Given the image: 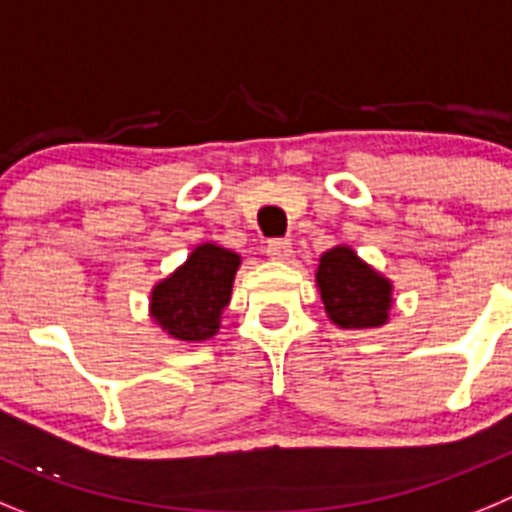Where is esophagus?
<instances>
[{"label":"esophagus","instance_id":"1","mask_svg":"<svg viewBox=\"0 0 512 512\" xmlns=\"http://www.w3.org/2000/svg\"><path fill=\"white\" fill-rule=\"evenodd\" d=\"M265 252L270 260H288V257L293 255V245H290L288 239H270Z\"/></svg>","mask_w":512,"mask_h":512}]
</instances>
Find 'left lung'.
Listing matches in <instances>:
<instances>
[{"label":"left lung","mask_w":512,"mask_h":512,"mask_svg":"<svg viewBox=\"0 0 512 512\" xmlns=\"http://www.w3.org/2000/svg\"><path fill=\"white\" fill-rule=\"evenodd\" d=\"M316 285L321 290L326 316L336 326L377 329L388 324L393 283L365 260H359L352 247H331L319 257Z\"/></svg>","instance_id":"left-lung-1"}]
</instances>
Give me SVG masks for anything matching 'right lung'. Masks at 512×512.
Returning a JSON list of instances; mask_svg holds the SVG:
<instances>
[{
	"mask_svg": "<svg viewBox=\"0 0 512 512\" xmlns=\"http://www.w3.org/2000/svg\"><path fill=\"white\" fill-rule=\"evenodd\" d=\"M237 252L204 242L176 273L160 280L150 296V316L178 342H206L219 331L232 298L239 267Z\"/></svg>",
	"mask_w": 512,
	"mask_h": 512,
	"instance_id": "1",
	"label": "right lung"
}]
</instances>
